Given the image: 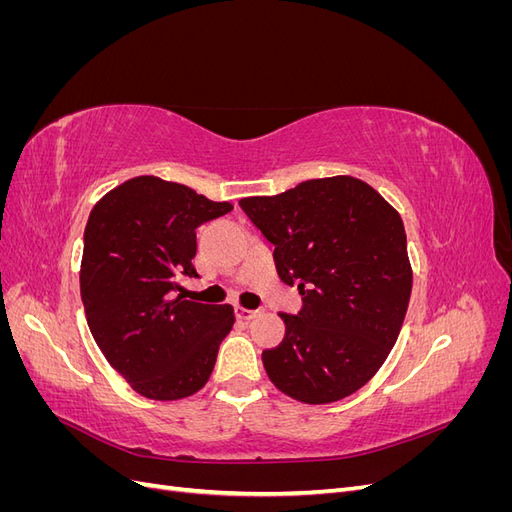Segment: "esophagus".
<instances>
[{"mask_svg": "<svg viewBox=\"0 0 512 512\" xmlns=\"http://www.w3.org/2000/svg\"><path fill=\"white\" fill-rule=\"evenodd\" d=\"M260 314V309H245V307H237V316L241 320H254Z\"/></svg>", "mask_w": 512, "mask_h": 512, "instance_id": "obj_1", "label": "esophagus"}]
</instances>
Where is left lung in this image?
Instances as JSON below:
<instances>
[{"label": "left lung", "mask_w": 512, "mask_h": 512, "mask_svg": "<svg viewBox=\"0 0 512 512\" xmlns=\"http://www.w3.org/2000/svg\"><path fill=\"white\" fill-rule=\"evenodd\" d=\"M275 245L277 275L299 286L284 342L262 352L271 382L305 404L359 391L386 361L404 324L412 269L404 222L361 179L303 181L277 196L239 200Z\"/></svg>", "instance_id": "8db88e82"}]
</instances>
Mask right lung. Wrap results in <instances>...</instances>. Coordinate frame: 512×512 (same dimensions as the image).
Masks as SVG:
<instances>
[{
	"mask_svg": "<svg viewBox=\"0 0 512 512\" xmlns=\"http://www.w3.org/2000/svg\"><path fill=\"white\" fill-rule=\"evenodd\" d=\"M230 209L188 185L136 177L89 213L81 262L89 331L143 397H190L211 376L235 309L173 297L181 277H198L196 228Z\"/></svg>",
	"mask_w": 512,
	"mask_h": 512,
	"instance_id": "right-lung-1",
	"label": "right lung"
}]
</instances>
